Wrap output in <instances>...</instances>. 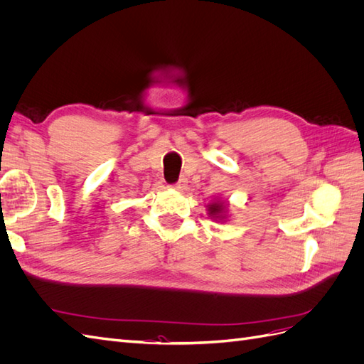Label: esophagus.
Segmentation results:
<instances>
[{
  "instance_id": "34e87169",
  "label": "esophagus",
  "mask_w": 364,
  "mask_h": 364,
  "mask_svg": "<svg viewBox=\"0 0 364 364\" xmlns=\"http://www.w3.org/2000/svg\"><path fill=\"white\" fill-rule=\"evenodd\" d=\"M185 185H186V179H185V178H181L178 182H176V183L171 185V186H173L174 190H179V191H181V190L185 188Z\"/></svg>"
}]
</instances>
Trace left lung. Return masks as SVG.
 <instances>
[{"mask_svg": "<svg viewBox=\"0 0 364 364\" xmlns=\"http://www.w3.org/2000/svg\"><path fill=\"white\" fill-rule=\"evenodd\" d=\"M208 213L214 220H217V218L220 220V218H223V215H225V206H223L222 202H214V203L208 206Z\"/></svg>", "mask_w": 364, "mask_h": 364, "instance_id": "8db88e82", "label": "left lung"}]
</instances>
